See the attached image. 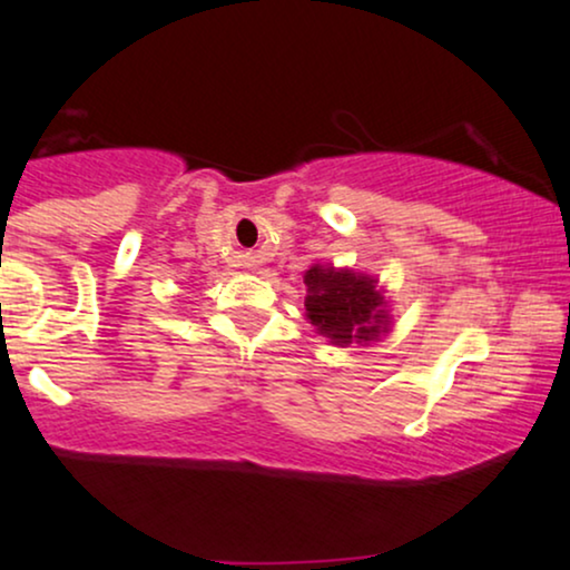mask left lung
Instances as JSON below:
<instances>
[{
	"instance_id": "8db88e82",
	"label": "left lung",
	"mask_w": 570,
	"mask_h": 570,
	"mask_svg": "<svg viewBox=\"0 0 570 570\" xmlns=\"http://www.w3.org/2000/svg\"><path fill=\"white\" fill-rule=\"evenodd\" d=\"M303 281L307 286L305 318L332 345L368 347L393 332V311L376 276L313 263Z\"/></svg>"
}]
</instances>
